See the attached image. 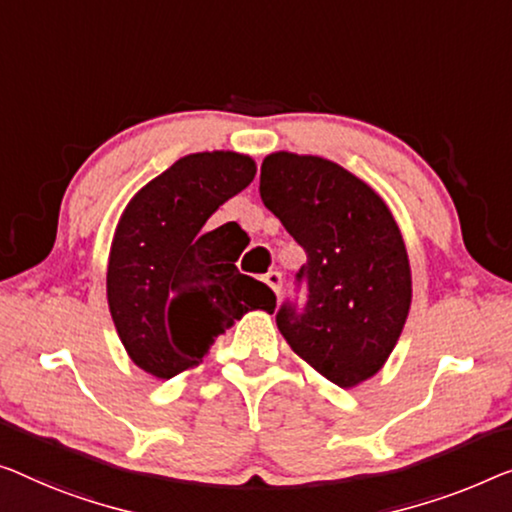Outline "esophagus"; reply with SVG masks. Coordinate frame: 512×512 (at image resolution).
I'll return each instance as SVG.
<instances>
[{"label": "esophagus", "mask_w": 512, "mask_h": 512, "mask_svg": "<svg viewBox=\"0 0 512 512\" xmlns=\"http://www.w3.org/2000/svg\"><path fill=\"white\" fill-rule=\"evenodd\" d=\"M264 282L273 289V294L280 296V289H282V276H280L278 271H269V273H266V276H264Z\"/></svg>", "instance_id": "obj_1"}]
</instances>
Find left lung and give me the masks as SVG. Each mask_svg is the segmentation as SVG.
<instances>
[{
	"mask_svg": "<svg viewBox=\"0 0 512 512\" xmlns=\"http://www.w3.org/2000/svg\"><path fill=\"white\" fill-rule=\"evenodd\" d=\"M259 193L308 255L296 276L308 282V303L278 310L282 338L335 386L375 377L411 305L409 255L391 209L345 167L292 151L264 158Z\"/></svg>",
	"mask_w": 512,
	"mask_h": 512,
	"instance_id": "left-lung-1",
	"label": "left lung"
}]
</instances>
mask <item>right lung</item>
Here are the masks:
<instances>
[{"mask_svg":"<svg viewBox=\"0 0 512 512\" xmlns=\"http://www.w3.org/2000/svg\"><path fill=\"white\" fill-rule=\"evenodd\" d=\"M236 151L179 158L133 195L112 236L108 305L131 361L156 379L202 363L220 333L250 310H276L264 282L243 276L207 220L255 179Z\"/></svg>","mask_w":512,"mask_h":512,"instance_id":"add662e5","label":"right lung"}]
</instances>
